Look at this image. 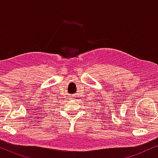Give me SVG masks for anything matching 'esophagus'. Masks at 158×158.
<instances>
[{
	"mask_svg": "<svg viewBox=\"0 0 158 158\" xmlns=\"http://www.w3.org/2000/svg\"><path fill=\"white\" fill-rule=\"evenodd\" d=\"M73 98H71V99H73Z\"/></svg>",
	"mask_w": 158,
	"mask_h": 158,
	"instance_id": "34e87169",
	"label": "esophagus"
}]
</instances>
